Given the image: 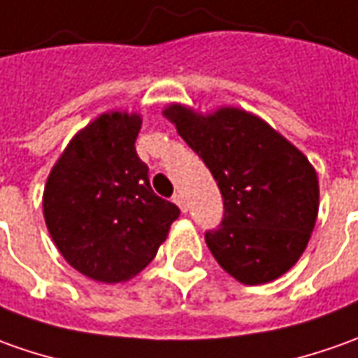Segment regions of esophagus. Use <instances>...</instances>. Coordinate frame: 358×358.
Returning a JSON list of instances; mask_svg holds the SVG:
<instances>
[{
	"mask_svg": "<svg viewBox=\"0 0 358 358\" xmlns=\"http://www.w3.org/2000/svg\"><path fill=\"white\" fill-rule=\"evenodd\" d=\"M174 203H176V206H178L180 210L184 211V213H186V211H188V203H186V199H184V194H182V192H178V194H174Z\"/></svg>",
	"mask_w": 358,
	"mask_h": 358,
	"instance_id": "34e87169",
	"label": "esophagus"
}]
</instances>
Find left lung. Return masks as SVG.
I'll use <instances>...</instances> for the list:
<instances>
[{"mask_svg": "<svg viewBox=\"0 0 358 358\" xmlns=\"http://www.w3.org/2000/svg\"><path fill=\"white\" fill-rule=\"evenodd\" d=\"M162 113L220 186L223 220L206 231L215 261L241 284L280 278L306 250L317 220L320 184L310 160L245 109L201 115L170 103Z\"/></svg>", "mask_w": 358, "mask_h": 358, "instance_id": "1", "label": "left lung"}]
</instances>
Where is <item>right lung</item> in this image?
<instances>
[{
    "label": "right lung",
    "mask_w": 358,
    "mask_h": 358,
    "mask_svg": "<svg viewBox=\"0 0 358 358\" xmlns=\"http://www.w3.org/2000/svg\"><path fill=\"white\" fill-rule=\"evenodd\" d=\"M141 123L138 113H101L72 137L46 180L48 233L68 264L92 280L133 278L180 215L150 188L135 148Z\"/></svg>",
    "instance_id": "right-lung-1"
}]
</instances>
